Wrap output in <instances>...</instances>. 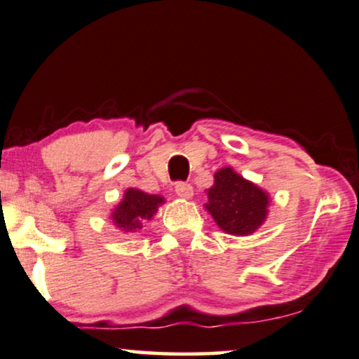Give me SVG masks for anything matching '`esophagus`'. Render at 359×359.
Instances as JSON below:
<instances>
[{
	"instance_id": "1",
	"label": "esophagus",
	"mask_w": 359,
	"mask_h": 359,
	"mask_svg": "<svg viewBox=\"0 0 359 359\" xmlns=\"http://www.w3.org/2000/svg\"><path fill=\"white\" fill-rule=\"evenodd\" d=\"M175 194L182 196V198H191V195H194V187L187 184V182H177V184H175Z\"/></svg>"
}]
</instances>
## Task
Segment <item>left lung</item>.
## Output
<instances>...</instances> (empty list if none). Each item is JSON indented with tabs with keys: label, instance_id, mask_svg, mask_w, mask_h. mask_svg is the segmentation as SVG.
Segmentation results:
<instances>
[{
	"label": "left lung",
	"instance_id": "1",
	"mask_svg": "<svg viewBox=\"0 0 359 359\" xmlns=\"http://www.w3.org/2000/svg\"><path fill=\"white\" fill-rule=\"evenodd\" d=\"M269 205L270 198L265 190L245 180L232 168H223L215 174L205 208L224 232L249 236L264 224Z\"/></svg>",
	"mask_w": 359,
	"mask_h": 359
}]
</instances>
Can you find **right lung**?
I'll return each instance as SVG.
<instances>
[{
  "label": "right lung",
  "instance_id": "right-lung-1",
  "mask_svg": "<svg viewBox=\"0 0 359 359\" xmlns=\"http://www.w3.org/2000/svg\"><path fill=\"white\" fill-rule=\"evenodd\" d=\"M164 203L161 195H149L138 189H128L123 198L112 211V223L125 232H136L143 228V221H149Z\"/></svg>",
  "mask_w": 359,
  "mask_h": 359
}]
</instances>
